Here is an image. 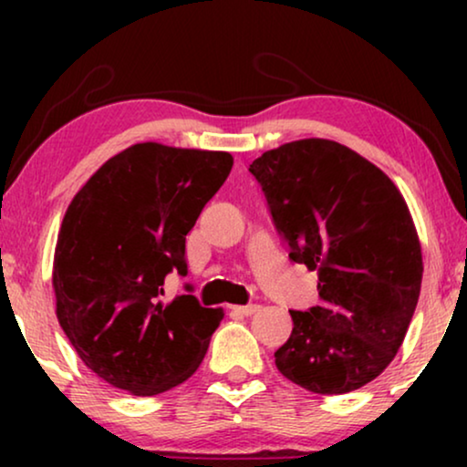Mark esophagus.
Here are the masks:
<instances>
[{
	"label": "esophagus",
	"instance_id": "1",
	"mask_svg": "<svg viewBox=\"0 0 467 467\" xmlns=\"http://www.w3.org/2000/svg\"><path fill=\"white\" fill-rule=\"evenodd\" d=\"M259 310L257 304H248V306H234L232 312L234 315H240V317H251L254 315V312Z\"/></svg>",
	"mask_w": 467,
	"mask_h": 467
}]
</instances>
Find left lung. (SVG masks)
Returning a JSON list of instances; mask_svg holds the SVG:
<instances>
[{"instance_id":"1","label":"left lung","mask_w":467,"mask_h":467,"mask_svg":"<svg viewBox=\"0 0 467 467\" xmlns=\"http://www.w3.org/2000/svg\"><path fill=\"white\" fill-rule=\"evenodd\" d=\"M289 259L317 272L321 306L289 310L278 372L318 395L355 391L393 361L417 308L423 254L395 182L334 140L286 142L254 159Z\"/></svg>"}]
</instances>
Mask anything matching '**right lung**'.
I'll use <instances>...</instances> for the list:
<instances>
[{
  "label": "right lung",
  "instance_id": "obj_1",
  "mask_svg": "<svg viewBox=\"0 0 467 467\" xmlns=\"http://www.w3.org/2000/svg\"><path fill=\"white\" fill-rule=\"evenodd\" d=\"M223 150L140 142L108 159L69 202L57 235V318L88 369L131 395L195 374L225 317L193 296L165 304L163 280L187 274L184 242L232 171Z\"/></svg>",
  "mask_w": 467,
  "mask_h": 467
}]
</instances>
